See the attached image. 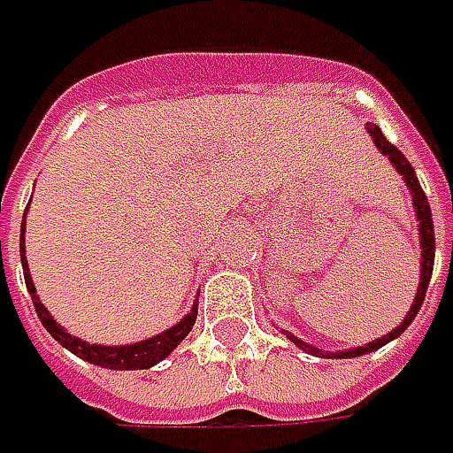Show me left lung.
Segmentation results:
<instances>
[{
	"mask_svg": "<svg viewBox=\"0 0 453 453\" xmlns=\"http://www.w3.org/2000/svg\"><path fill=\"white\" fill-rule=\"evenodd\" d=\"M365 128L371 133V138H373L375 149L380 150L391 165L403 176V183L409 186L411 191V199H413V211H416V221H418V247H421V277H418V288H416V297H413V304H411V310L406 312V318L401 320V325L391 330V333H386V335H380V338H375L373 342H365V345H360V348H348V350H322L318 345H312V342H304L303 338H297V335H292L289 330H282L285 335H288L289 342H295L300 350L304 353H310V356L315 357H360V356H368V353H373L378 348H383V345H388L391 340H395L401 333H406V327H409L413 318L418 315V310H421V304H424V297H426V289L428 282H431V272H434V252H436V236H434V219H431V206H428L426 194H424V188H421V183L416 179V171H413V165L406 161V156L401 153V150L395 149L393 143L386 141V135L380 133V128L375 126V123H365Z\"/></svg>",
	"mask_w": 453,
	"mask_h": 453,
	"instance_id": "1",
	"label": "left lung"
}]
</instances>
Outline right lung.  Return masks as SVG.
<instances>
[{
    "instance_id": "obj_1",
    "label": "right lung",
    "mask_w": 453,
    "mask_h": 453,
    "mask_svg": "<svg viewBox=\"0 0 453 453\" xmlns=\"http://www.w3.org/2000/svg\"><path fill=\"white\" fill-rule=\"evenodd\" d=\"M25 229V219H22V229H19V259H22V270H25V285L29 289V295H32V304L37 310V318L44 325V330L58 340L62 348H67L70 353H75V356L88 360V363H93V365L108 368V371H146V368H150V365H156L164 357L171 356L179 348V342L191 333V327L196 322V315H199V300L191 304L188 315H183L176 325L165 327L164 333H158L153 338L138 340V342H128V345H97V342H88V340H80L75 335H70L60 322L50 315V310L40 303V295L35 289L32 274H29V267H27Z\"/></svg>"
}]
</instances>
